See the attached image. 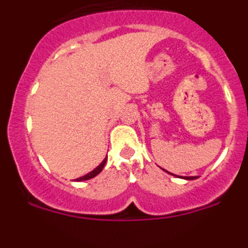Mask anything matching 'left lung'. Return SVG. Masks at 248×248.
<instances>
[{
	"instance_id": "left-lung-1",
	"label": "left lung",
	"mask_w": 248,
	"mask_h": 248,
	"mask_svg": "<svg viewBox=\"0 0 248 248\" xmlns=\"http://www.w3.org/2000/svg\"><path fill=\"white\" fill-rule=\"evenodd\" d=\"M169 174H171V172H169ZM171 175L172 176H177V175H174V174ZM177 177H181V179H185V180H195V179H196V176H177Z\"/></svg>"
}]
</instances>
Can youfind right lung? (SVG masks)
I'll return each instance as SVG.
<instances>
[{
  "label": "right lung",
  "instance_id": "right-lung-1",
  "mask_svg": "<svg viewBox=\"0 0 248 248\" xmlns=\"http://www.w3.org/2000/svg\"><path fill=\"white\" fill-rule=\"evenodd\" d=\"M107 159H108V156H105L104 160H103L102 163L99 164V165L97 166V168L94 169V170H92L91 172H88V174H85L84 176H80V177H77V179H74V181H85V180H89V179H93V177L97 176L98 174H99L100 171L103 170V168H104L105 163H107Z\"/></svg>",
  "mask_w": 248,
  "mask_h": 248
}]
</instances>
